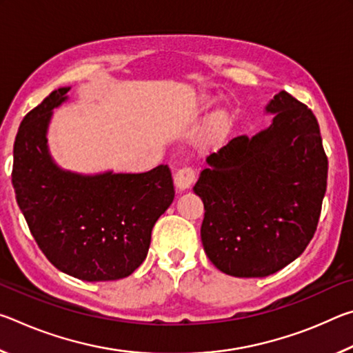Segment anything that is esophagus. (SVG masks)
<instances>
[{"label":"esophagus","mask_w":353,"mask_h":353,"mask_svg":"<svg viewBox=\"0 0 353 353\" xmlns=\"http://www.w3.org/2000/svg\"><path fill=\"white\" fill-rule=\"evenodd\" d=\"M194 182V170L191 166H183L174 176V185L179 191L188 190Z\"/></svg>","instance_id":"1"}]
</instances>
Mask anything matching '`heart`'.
Listing matches in <instances>:
<instances>
[{
  "instance_id": "1",
  "label": "heart",
  "mask_w": 353,
  "mask_h": 353,
  "mask_svg": "<svg viewBox=\"0 0 353 353\" xmlns=\"http://www.w3.org/2000/svg\"><path fill=\"white\" fill-rule=\"evenodd\" d=\"M204 103H207V99H204ZM230 121H232L230 113L224 109H221V110L213 113L210 118V123H208V128H210L212 132L221 134L230 126Z\"/></svg>"
}]
</instances>
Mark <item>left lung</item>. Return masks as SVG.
<instances>
[{"label": "left lung", "instance_id": "obj_1", "mask_svg": "<svg viewBox=\"0 0 353 353\" xmlns=\"http://www.w3.org/2000/svg\"><path fill=\"white\" fill-rule=\"evenodd\" d=\"M265 110L271 126L208 155L193 187L205 210L202 246L234 277H266L294 261L314 235L327 188L313 112L283 90Z\"/></svg>", "mask_w": 353, "mask_h": 353}]
</instances>
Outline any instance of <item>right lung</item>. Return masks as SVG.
Segmentation results:
<instances>
[{
  "label": "right lung",
  "instance_id": "obj_1",
  "mask_svg": "<svg viewBox=\"0 0 353 353\" xmlns=\"http://www.w3.org/2000/svg\"><path fill=\"white\" fill-rule=\"evenodd\" d=\"M68 92L57 88L23 118L12 168L17 204L59 271L85 282L128 277L145 261L155 221L174 199L171 171L168 165L140 174L61 168L46 135Z\"/></svg>",
  "mask_w": 353,
  "mask_h": 353
}]
</instances>
